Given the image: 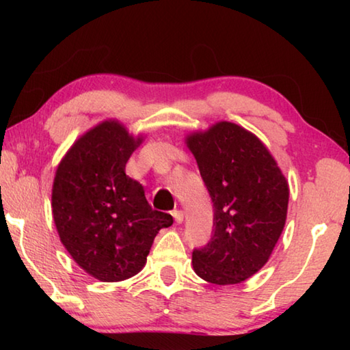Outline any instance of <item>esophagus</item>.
<instances>
[{"label":"esophagus","mask_w":350,"mask_h":350,"mask_svg":"<svg viewBox=\"0 0 350 350\" xmlns=\"http://www.w3.org/2000/svg\"><path fill=\"white\" fill-rule=\"evenodd\" d=\"M171 215H173L176 224H182V221H183V213H182L180 210H174L173 213H171Z\"/></svg>","instance_id":"esophagus-1"}]
</instances>
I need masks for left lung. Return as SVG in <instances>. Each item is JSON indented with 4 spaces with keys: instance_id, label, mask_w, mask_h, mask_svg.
<instances>
[{
    "instance_id": "obj_1",
    "label": "left lung",
    "mask_w": 350,
    "mask_h": 350,
    "mask_svg": "<svg viewBox=\"0 0 350 350\" xmlns=\"http://www.w3.org/2000/svg\"><path fill=\"white\" fill-rule=\"evenodd\" d=\"M215 217L193 269L217 286L239 284L264 267L286 225L288 183L256 135L232 122L187 135Z\"/></svg>"
}]
</instances>
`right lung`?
I'll return each instance as SVG.
<instances>
[{
    "mask_svg": "<svg viewBox=\"0 0 350 350\" xmlns=\"http://www.w3.org/2000/svg\"><path fill=\"white\" fill-rule=\"evenodd\" d=\"M142 140L118 120H105L75 140L55 171L52 216L58 236L98 281L137 275L159 230L173 224L168 213L151 208L144 187L125 173Z\"/></svg>",
    "mask_w": 350,
    "mask_h": 350,
    "instance_id": "right-lung-1",
    "label": "right lung"
}]
</instances>
